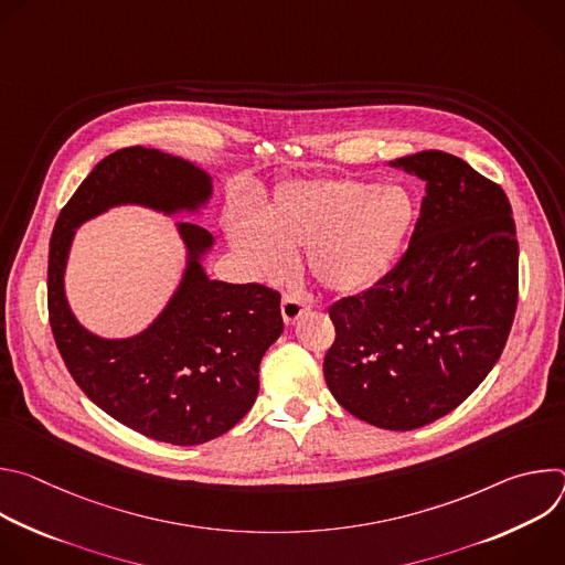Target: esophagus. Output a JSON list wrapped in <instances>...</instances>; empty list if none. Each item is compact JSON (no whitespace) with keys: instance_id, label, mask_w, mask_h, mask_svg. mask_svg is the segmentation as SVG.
I'll use <instances>...</instances> for the list:
<instances>
[{"instance_id":"1","label":"esophagus","mask_w":565,"mask_h":565,"mask_svg":"<svg viewBox=\"0 0 565 565\" xmlns=\"http://www.w3.org/2000/svg\"><path fill=\"white\" fill-rule=\"evenodd\" d=\"M306 310H308L306 301H301L295 295H284V299H281V317H284L286 324H292V321L297 317H301Z\"/></svg>"}]
</instances>
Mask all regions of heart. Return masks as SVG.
<instances>
[{
	"label": "heart",
	"instance_id": "obj_1",
	"mask_svg": "<svg viewBox=\"0 0 565 565\" xmlns=\"http://www.w3.org/2000/svg\"><path fill=\"white\" fill-rule=\"evenodd\" d=\"M418 216L399 185L321 177L279 183L259 223L236 216L234 246L264 275L288 266V250L306 248L310 275L333 292H360L393 266Z\"/></svg>",
	"mask_w": 565,
	"mask_h": 565
}]
</instances>
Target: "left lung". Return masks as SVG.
Here are the masks:
<instances>
[{"label": "left lung", "mask_w": 565, "mask_h": 565, "mask_svg": "<svg viewBox=\"0 0 565 565\" xmlns=\"http://www.w3.org/2000/svg\"><path fill=\"white\" fill-rule=\"evenodd\" d=\"M393 168L425 181L407 253L373 288L329 308L324 377L355 418L425 427L465 402L499 362L519 301V241L503 188L429 149Z\"/></svg>", "instance_id": "left-lung-1"}]
</instances>
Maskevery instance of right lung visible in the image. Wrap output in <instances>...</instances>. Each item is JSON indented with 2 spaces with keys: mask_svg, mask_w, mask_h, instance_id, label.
I'll return each instance as SVG.
<instances>
[{
  "mask_svg": "<svg viewBox=\"0 0 565 565\" xmlns=\"http://www.w3.org/2000/svg\"><path fill=\"white\" fill-rule=\"evenodd\" d=\"M210 177L179 156L125 147L79 183L49 244V321L57 351L85 395L129 429L170 445H201L230 431L255 405L259 362L281 335V295L264 284L207 279L199 257L212 234L181 223L185 277L153 324L131 340H100L77 324L64 299V266L75 227L120 203L168 214L196 210Z\"/></svg>",
  "mask_w": 565,
  "mask_h": 565,
  "instance_id": "obj_1",
  "label": "right lung"
}]
</instances>
